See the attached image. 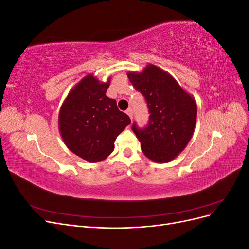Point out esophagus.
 Returning <instances> with one entry per match:
<instances>
[{
  "label": "esophagus",
  "instance_id": "1",
  "mask_svg": "<svg viewBox=\"0 0 249 249\" xmlns=\"http://www.w3.org/2000/svg\"><path fill=\"white\" fill-rule=\"evenodd\" d=\"M125 112H126V114L129 115V116H130V118L132 119V118H133V110H132V108H129V109H127Z\"/></svg>",
  "mask_w": 249,
  "mask_h": 249
}]
</instances>
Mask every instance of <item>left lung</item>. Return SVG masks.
I'll return each instance as SVG.
<instances>
[{
    "mask_svg": "<svg viewBox=\"0 0 249 249\" xmlns=\"http://www.w3.org/2000/svg\"><path fill=\"white\" fill-rule=\"evenodd\" d=\"M132 85L146 101L149 119L144 127L134 123L132 130L141 149L158 163L171 161L189 143L196 123L197 107L169 73L148 65L140 73H127Z\"/></svg>",
    "mask_w": 249,
    "mask_h": 249,
    "instance_id": "1",
    "label": "left lung"
}]
</instances>
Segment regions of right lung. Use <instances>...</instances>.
<instances>
[{
    "label": "right lung",
    "instance_id": "obj_1",
    "mask_svg": "<svg viewBox=\"0 0 249 249\" xmlns=\"http://www.w3.org/2000/svg\"><path fill=\"white\" fill-rule=\"evenodd\" d=\"M110 82L92 74L83 79L67 95L59 113V130L66 146L88 162H100L113 152L114 141L131 124L116 101L106 95Z\"/></svg>",
    "mask_w": 249,
    "mask_h": 249
}]
</instances>
